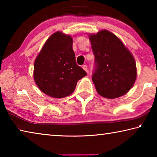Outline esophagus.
<instances>
[{
  "mask_svg": "<svg viewBox=\"0 0 157 157\" xmlns=\"http://www.w3.org/2000/svg\"><path fill=\"white\" fill-rule=\"evenodd\" d=\"M82 68H83L84 70L86 71V72H88V67H87L86 65H83V66H82Z\"/></svg>",
  "mask_w": 157,
  "mask_h": 157,
  "instance_id": "1",
  "label": "esophagus"
}]
</instances>
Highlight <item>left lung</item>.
Listing matches in <instances>:
<instances>
[{"mask_svg":"<svg viewBox=\"0 0 157 157\" xmlns=\"http://www.w3.org/2000/svg\"><path fill=\"white\" fill-rule=\"evenodd\" d=\"M95 68L92 81L98 94L113 99L126 94L136 79L135 59L120 39L103 30L90 34Z\"/></svg>","mask_w":157,"mask_h":157,"instance_id":"left-lung-1","label":"left lung"}]
</instances>
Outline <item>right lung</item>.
Masks as SVG:
<instances>
[{
    "instance_id": "right-lung-1",
    "label": "right lung",
    "mask_w": 157,
    "mask_h": 157,
    "mask_svg": "<svg viewBox=\"0 0 157 157\" xmlns=\"http://www.w3.org/2000/svg\"><path fill=\"white\" fill-rule=\"evenodd\" d=\"M86 75L76 63L72 37L61 32L48 39L34 61V82L42 92L52 98L73 94L77 82Z\"/></svg>"
}]
</instances>
